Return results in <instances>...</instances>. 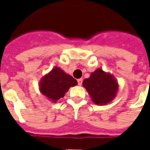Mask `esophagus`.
Segmentation results:
<instances>
[{"instance_id": "obj_1", "label": "esophagus", "mask_w": 150, "mask_h": 150, "mask_svg": "<svg viewBox=\"0 0 150 150\" xmlns=\"http://www.w3.org/2000/svg\"><path fill=\"white\" fill-rule=\"evenodd\" d=\"M77 82H78V84L79 85V86H81L82 83H83V79H79L78 80H77Z\"/></svg>"}]
</instances>
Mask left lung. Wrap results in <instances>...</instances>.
Here are the masks:
<instances>
[{"instance_id": "obj_1", "label": "left lung", "mask_w": 150, "mask_h": 150, "mask_svg": "<svg viewBox=\"0 0 150 150\" xmlns=\"http://www.w3.org/2000/svg\"><path fill=\"white\" fill-rule=\"evenodd\" d=\"M83 86L90 95L91 100L99 105L110 103L116 97L119 87L113 75L100 68L96 69L89 78L85 79Z\"/></svg>"}]
</instances>
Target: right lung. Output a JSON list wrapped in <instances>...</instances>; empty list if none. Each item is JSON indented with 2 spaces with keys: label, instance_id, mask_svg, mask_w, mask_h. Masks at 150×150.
I'll return each mask as SVG.
<instances>
[{
  "label": "right lung",
  "instance_id": "right-lung-1",
  "mask_svg": "<svg viewBox=\"0 0 150 150\" xmlns=\"http://www.w3.org/2000/svg\"><path fill=\"white\" fill-rule=\"evenodd\" d=\"M76 84L77 81L72 76L55 67L42 78L39 83V90L50 100L56 102L65 96L69 88Z\"/></svg>",
  "mask_w": 150,
  "mask_h": 150
}]
</instances>
